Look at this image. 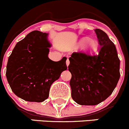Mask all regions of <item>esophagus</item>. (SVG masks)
I'll list each match as a JSON object with an SVG mask.
<instances>
[{"label": "esophagus", "instance_id": "34e87169", "mask_svg": "<svg viewBox=\"0 0 129 129\" xmlns=\"http://www.w3.org/2000/svg\"><path fill=\"white\" fill-rule=\"evenodd\" d=\"M69 63H70V61L69 60V58H67V60H66V65H67V66H69Z\"/></svg>", "mask_w": 129, "mask_h": 129}]
</instances>
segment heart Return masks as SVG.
Wrapping results in <instances>:
<instances>
[{"instance_id":"heart-1","label":"heart","mask_w":129,"mask_h":129,"mask_svg":"<svg viewBox=\"0 0 129 129\" xmlns=\"http://www.w3.org/2000/svg\"><path fill=\"white\" fill-rule=\"evenodd\" d=\"M86 40H87L86 39L84 38V39H82L81 40H80V45H81V44H82L83 42H84L85 41V47H89L90 46V45L92 44V41L91 40H89V39L86 41Z\"/></svg>"}]
</instances>
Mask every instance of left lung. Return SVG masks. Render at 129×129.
<instances>
[{"instance_id":"left-lung-1","label":"left lung","mask_w":129,"mask_h":129,"mask_svg":"<svg viewBox=\"0 0 129 129\" xmlns=\"http://www.w3.org/2000/svg\"><path fill=\"white\" fill-rule=\"evenodd\" d=\"M95 32L98 51L74 52L69 58L71 95L79 105H95L103 102L120 79V60L115 45L103 30L96 28Z\"/></svg>"}]
</instances>
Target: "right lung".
Returning <instances> with one entry per match:
<instances>
[{
    "label": "right lung",
    "mask_w": 129,
    "mask_h": 129,
    "mask_svg": "<svg viewBox=\"0 0 129 129\" xmlns=\"http://www.w3.org/2000/svg\"><path fill=\"white\" fill-rule=\"evenodd\" d=\"M51 46L48 34L38 30L17 43L9 57L6 77L17 97L28 102H43L49 97L53 82L67 70V57L58 62L48 57Z\"/></svg>",
    "instance_id": "right-lung-1"
}]
</instances>
